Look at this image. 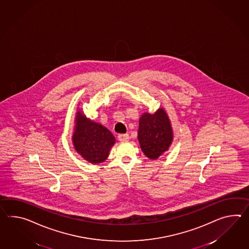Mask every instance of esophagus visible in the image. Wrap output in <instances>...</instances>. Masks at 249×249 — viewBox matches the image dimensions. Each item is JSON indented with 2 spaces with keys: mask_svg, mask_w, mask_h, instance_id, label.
<instances>
[{
  "mask_svg": "<svg viewBox=\"0 0 249 249\" xmlns=\"http://www.w3.org/2000/svg\"><path fill=\"white\" fill-rule=\"evenodd\" d=\"M128 135L127 134H121V135H119L118 136V139H119V141H121V142H126L128 140Z\"/></svg>",
  "mask_w": 249,
  "mask_h": 249,
  "instance_id": "34e87169",
  "label": "esophagus"
}]
</instances>
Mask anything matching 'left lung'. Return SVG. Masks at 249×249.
I'll return each instance as SVG.
<instances>
[{
  "label": "left lung",
  "instance_id": "left-lung-1",
  "mask_svg": "<svg viewBox=\"0 0 249 249\" xmlns=\"http://www.w3.org/2000/svg\"><path fill=\"white\" fill-rule=\"evenodd\" d=\"M138 139L142 152L151 160L158 159L169 150L173 141V129L163 108L140 116Z\"/></svg>",
  "mask_w": 249,
  "mask_h": 249
}]
</instances>
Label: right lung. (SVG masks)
<instances>
[{
    "label": "right lung",
    "mask_w": 249,
    "mask_h": 249,
    "mask_svg": "<svg viewBox=\"0 0 249 249\" xmlns=\"http://www.w3.org/2000/svg\"><path fill=\"white\" fill-rule=\"evenodd\" d=\"M71 139L77 154L92 164L104 162L116 141L107 127L88 118L79 108L75 115Z\"/></svg>",
    "instance_id": "obj_1"
}]
</instances>
